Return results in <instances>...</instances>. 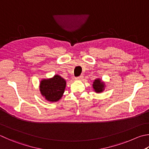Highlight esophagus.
Here are the masks:
<instances>
[{
    "label": "esophagus",
    "mask_w": 149,
    "mask_h": 149,
    "mask_svg": "<svg viewBox=\"0 0 149 149\" xmlns=\"http://www.w3.org/2000/svg\"><path fill=\"white\" fill-rule=\"evenodd\" d=\"M83 75H80V76H79V77H75V79L76 80V81H81L83 79Z\"/></svg>",
    "instance_id": "esophagus-1"
}]
</instances>
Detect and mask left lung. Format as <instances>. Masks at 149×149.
I'll use <instances>...</instances> for the list:
<instances>
[{"instance_id": "obj_1", "label": "left lung", "mask_w": 149, "mask_h": 149, "mask_svg": "<svg viewBox=\"0 0 149 149\" xmlns=\"http://www.w3.org/2000/svg\"><path fill=\"white\" fill-rule=\"evenodd\" d=\"M105 83L102 81L100 78H96L94 80L93 84V88L94 91L96 93H101L105 91Z\"/></svg>"}]
</instances>
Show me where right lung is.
I'll use <instances>...</instances> for the list:
<instances>
[{
    "instance_id": "right-lung-1",
    "label": "right lung",
    "mask_w": 149,
    "mask_h": 149,
    "mask_svg": "<svg viewBox=\"0 0 149 149\" xmlns=\"http://www.w3.org/2000/svg\"><path fill=\"white\" fill-rule=\"evenodd\" d=\"M66 86V80L56 74L53 77L42 79L40 82V94L45 100L56 102L63 97Z\"/></svg>"
}]
</instances>
